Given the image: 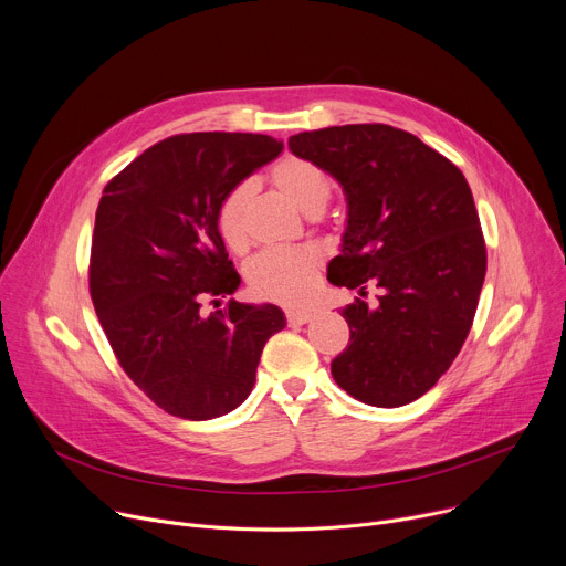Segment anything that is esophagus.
I'll return each instance as SVG.
<instances>
[{
	"instance_id": "34e87169",
	"label": "esophagus",
	"mask_w": 566,
	"mask_h": 566,
	"mask_svg": "<svg viewBox=\"0 0 566 566\" xmlns=\"http://www.w3.org/2000/svg\"><path fill=\"white\" fill-rule=\"evenodd\" d=\"M286 321H289V325H305V323L312 321V312L286 310Z\"/></svg>"
}]
</instances>
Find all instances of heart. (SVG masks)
<instances>
[{"label":"heart","mask_w":566,"mask_h":566,"mask_svg":"<svg viewBox=\"0 0 566 566\" xmlns=\"http://www.w3.org/2000/svg\"><path fill=\"white\" fill-rule=\"evenodd\" d=\"M271 181L277 191L303 213L323 211L329 200V179L312 161L284 157L271 170ZM254 188L241 181L224 193L216 209V230L222 243L234 252L245 250L248 228L245 213ZM321 254L314 248H269L261 250L245 269L248 289L261 300L275 303H305L316 286L321 271Z\"/></svg>","instance_id":"heart-1"}]
</instances>
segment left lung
I'll use <instances>...</instances> for the list:
<instances>
[{
    "instance_id": "8db88e82",
    "label": "left lung",
    "mask_w": 566,
    "mask_h": 566,
    "mask_svg": "<svg viewBox=\"0 0 566 566\" xmlns=\"http://www.w3.org/2000/svg\"><path fill=\"white\" fill-rule=\"evenodd\" d=\"M291 153L344 188L348 218L329 261L334 286L381 289L342 310L348 348L332 378L373 407L430 391L467 342L486 273V250L462 170L413 134L344 125L289 138Z\"/></svg>"
}]
</instances>
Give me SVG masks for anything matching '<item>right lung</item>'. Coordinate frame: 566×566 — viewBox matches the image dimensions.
Segmentation results:
<instances>
[{
  "label": "right lung",
  "mask_w": 566,
  "mask_h": 566,
  "mask_svg": "<svg viewBox=\"0 0 566 566\" xmlns=\"http://www.w3.org/2000/svg\"><path fill=\"white\" fill-rule=\"evenodd\" d=\"M282 153L263 134L170 136L113 177L95 213L91 297L134 385L172 417L209 421L252 391L269 338L284 329L271 303L200 312L241 277L216 230V209Z\"/></svg>",
  "instance_id": "right-lung-1"
}]
</instances>
